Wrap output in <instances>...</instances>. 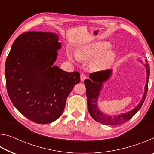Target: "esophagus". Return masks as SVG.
Masks as SVG:
<instances>
[{
  "label": "esophagus",
  "mask_w": 154,
  "mask_h": 154,
  "mask_svg": "<svg viewBox=\"0 0 154 154\" xmlns=\"http://www.w3.org/2000/svg\"><path fill=\"white\" fill-rule=\"evenodd\" d=\"M87 77V75L86 74L83 73V72H82V73H81V81H82V82H83L85 79H86Z\"/></svg>",
  "instance_id": "esophagus-1"
}]
</instances>
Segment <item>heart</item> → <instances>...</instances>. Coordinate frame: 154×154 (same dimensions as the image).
<instances>
[{"mask_svg":"<svg viewBox=\"0 0 154 154\" xmlns=\"http://www.w3.org/2000/svg\"><path fill=\"white\" fill-rule=\"evenodd\" d=\"M110 45V43L106 41H95L79 48L77 55L78 58L82 60L92 59L96 57L93 62L94 66L103 69L111 64L116 58L115 52L107 49ZM70 58L72 59V57L70 56Z\"/></svg>","mask_w":154,"mask_h":154,"instance_id":"heart-1","label":"heart"}]
</instances>
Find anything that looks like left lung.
<instances>
[{
	"label": "left lung",
	"instance_id": "1",
	"mask_svg": "<svg viewBox=\"0 0 154 154\" xmlns=\"http://www.w3.org/2000/svg\"><path fill=\"white\" fill-rule=\"evenodd\" d=\"M145 62H147L145 60ZM147 69V82H146L145 93L143 96V98L140 103L132 111L128 112L126 113L118 115L116 116H109L104 115L101 113L99 109L97 107V100L98 94H100V90L102 88L103 82L109 79L111 74V70H105L98 72H93L90 74V79H86L84 81L85 86L86 88V96H87V103L88 109L94 119L100 123L109 125V126H117L125 123L129 119H131L137 111L141 108L143 103L145 100L148 90V81L149 77V65L145 64Z\"/></svg>",
	"mask_w": 154,
	"mask_h": 154
}]
</instances>
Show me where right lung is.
Wrapping results in <instances>:
<instances>
[{
    "instance_id": "right-lung-1",
    "label": "right lung",
    "mask_w": 154,
    "mask_h": 154,
    "mask_svg": "<svg viewBox=\"0 0 154 154\" xmlns=\"http://www.w3.org/2000/svg\"><path fill=\"white\" fill-rule=\"evenodd\" d=\"M51 32H27L13 43L5 63L10 100L23 116L36 124H49L63 112L68 96L80 82L78 71L54 66L61 48Z\"/></svg>"
}]
</instances>
